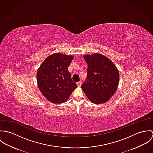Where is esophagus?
<instances>
[{
  "instance_id": "34e87169",
  "label": "esophagus",
  "mask_w": 153,
  "mask_h": 153,
  "mask_svg": "<svg viewBox=\"0 0 153 153\" xmlns=\"http://www.w3.org/2000/svg\"><path fill=\"white\" fill-rule=\"evenodd\" d=\"M76 84H77V85H78V87H80L81 85V82H78L76 83Z\"/></svg>"
}]
</instances>
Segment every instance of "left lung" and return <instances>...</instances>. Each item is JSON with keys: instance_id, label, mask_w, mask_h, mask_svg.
Instances as JSON below:
<instances>
[{"instance_id": "obj_1", "label": "left lung", "mask_w": 153, "mask_h": 153, "mask_svg": "<svg viewBox=\"0 0 153 153\" xmlns=\"http://www.w3.org/2000/svg\"><path fill=\"white\" fill-rule=\"evenodd\" d=\"M88 64L87 81L81 86L89 100L95 104L107 102L118 86L120 74L107 56L98 53L85 55Z\"/></svg>"}]
</instances>
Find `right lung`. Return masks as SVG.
Listing matches in <instances>:
<instances>
[{"label": "right lung", "instance_id": "add662e5", "mask_svg": "<svg viewBox=\"0 0 153 153\" xmlns=\"http://www.w3.org/2000/svg\"><path fill=\"white\" fill-rule=\"evenodd\" d=\"M73 58L72 55L54 53L48 56L38 68V86L49 101L55 104L65 102L78 87L68 70Z\"/></svg>", "mask_w": 153, "mask_h": 153}]
</instances>
